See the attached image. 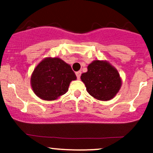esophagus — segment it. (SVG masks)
Listing matches in <instances>:
<instances>
[{
    "instance_id": "1",
    "label": "esophagus",
    "mask_w": 153,
    "mask_h": 153,
    "mask_svg": "<svg viewBox=\"0 0 153 153\" xmlns=\"http://www.w3.org/2000/svg\"><path fill=\"white\" fill-rule=\"evenodd\" d=\"M75 74H76L77 78H78V79H80V78H81V71H78V72H75Z\"/></svg>"
}]
</instances>
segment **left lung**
<instances>
[{
    "label": "left lung",
    "mask_w": 153,
    "mask_h": 153,
    "mask_svg": "<svg viewBox=\"0 0 153 153\" xmlns=\"http://www.w3.org/2000/svg\"><path fill=\"white\" fill-rule=\"evenodd\" d=\"M88 93L99 101H109L119 92L122 81L118 70L106 61L95 60L81 74Z\"/></svg>",
    "instance_id": "8db88e82"
}]
</instances>
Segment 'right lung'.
I'll return each mask as SVG.
<instances>
[{
	"instance_id": "obj_1",
	"label": "right lung",
	"mask_w": 153,
	"mask_h": 153,
	"mask_svg": "<svg viewBox=\"0 0 153 153\" xmlns=\"http://www.w3.org/2000/svg\"><path fill=\"white\" fill-rule=\"evenodd\" d=\"M76 79L69 64L59 58L48 57L35 68L30 84L38 98L44 101H55L64 95L71 81Z\"/></svg>"
}]
</instances>
